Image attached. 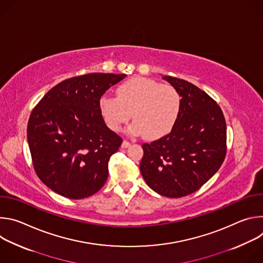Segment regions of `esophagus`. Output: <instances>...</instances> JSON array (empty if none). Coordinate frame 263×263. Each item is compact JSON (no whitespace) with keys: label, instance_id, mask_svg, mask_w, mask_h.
Returning a JSON list of instances; mask_svg holds the SVG:
<instances>
[{"label":"esophagus","instance_id":"obj_1","mask_svg":"<svg viewBox=\"0 0 263 263\" xmlns=\"http://www.w3.org/2000/svg\"><path fill=\"white\" fill-rule=\"evenodd\" d=\"M130 144H131V143H130L128 140H124L123 143H122V147H123V148H126V147L130 146Z\"/></svg>","mask_w":263,"mask_h":263}]
</instances>
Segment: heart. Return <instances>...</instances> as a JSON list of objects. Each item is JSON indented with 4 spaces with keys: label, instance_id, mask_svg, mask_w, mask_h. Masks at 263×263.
I'll list each match as a JSON object with an SVG mask.
<instances>
[{
    "label": "heart",
    "instance_id": "obj_1",
    "mask_svg": "<svg viewBox=\"0 0 263 263\" xmlns=\"http://www.w3.org/2000/svg\"><path fill=\"white\" fill-rule=\"evenodd\" d=\"M116 92L117 98L103 96L99 101L103 121L115 132L132 118L133 134L157 140L170 134L180 118L182 99L173 85L135 77L122 83Z\"/></svg>",
    "mask_w": 263,
    "mask_h": 263
}]
</instances>
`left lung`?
<instances>
[{
  "label": "left lung",
  "instance_id": "obj_1",
  "mask_svg": "<svg viewBox=\"0 0 263 263\" xmlns=\"http://www.w3.org/2000/svg\"><path fill=\"white\" fill-rule=\"evenodd\" d=\"M162 79L180 93V118L166 136L143 143L140 172L153 191L167 198L191 195L218 171L227 153V126L218 104L193 83Z\"/></svg>",
  "mask_w": 263,
  "mask_h": 263
}]
</instances>
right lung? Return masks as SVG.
<instances>
[{
    "mask_svg": "<svg viewBox=\"0 0 263 263\" xmlns=\"http://www.w3.org/2000/svg\"><path fill=\"white\" fill-rule=\"evenodd\" d=\"M125 77L93 72L66 79L33 108L27 127L32 164L56 194L79 200L105 184L109 159L123 138L106 126L99 101Z\"/></svg>",
    "mask_w": 263,
    "mask_h": 263,
    "instance_id": "1",
    "label": "right lung"
}]
</instances>
